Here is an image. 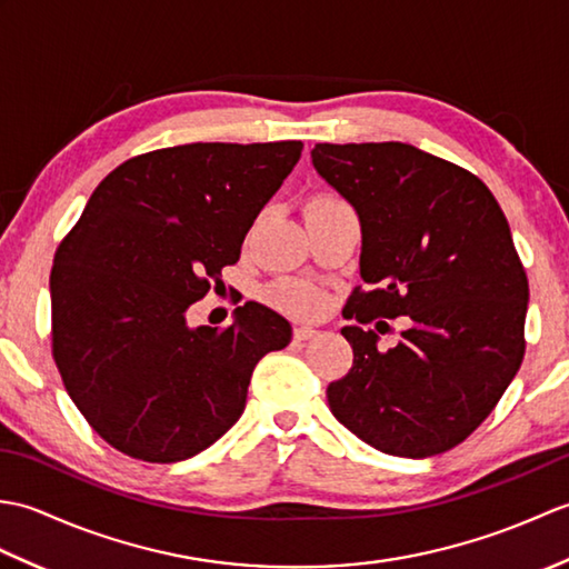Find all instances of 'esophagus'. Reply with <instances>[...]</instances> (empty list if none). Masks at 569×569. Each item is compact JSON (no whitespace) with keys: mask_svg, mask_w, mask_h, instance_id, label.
Returning a JSON list of instances; mask_svg holds the SVG:
<instances>
[{"mask_svg":"<svg viewBox=\"0 0 569 569\" xmlns=\"http://www.w3.org/2000/svg\"><path fill=\"white\" fill-rule=\"evenodd\" d=\"M318 335V330L308 328V325H298V328H293V337L298 342H306V340H312V337Z\"/></svg>","mask_w":569,"mask_h":569,"instance_id":"1","label":"esophagus"}]
</instances>
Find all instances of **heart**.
<instances>
[{"instance_id":"heart-1","label":"heart","mask_w":569,"mask_h":569,"mask_svg":"<svg viewBox=\"0 0 569 569\" xmlns=\"http://www.w3.org/2000/svg\"><path fill=\"white\" fill-rule=\"evenodd\" d=\"M337 198L318 196L310 202H332ZM266 300L278 310L291 312L298 318H318L320 312L328 308V296L322 288L310 281H298V278H281V281L271 283L266 288Z\"/></svg>"}]
</instances>
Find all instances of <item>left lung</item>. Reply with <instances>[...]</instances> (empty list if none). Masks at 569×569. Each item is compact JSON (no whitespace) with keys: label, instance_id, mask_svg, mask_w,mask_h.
Here are the masks:
<instances>
[{"label":"left lung","instance_id":"8db88e82","mask_svg":"<svg viewBox=\"0 0 569 569\" xmlns=\"http://www.w3.org/2000/svg\"><path fill=\"white\" fill-rule=\"evenodd\" d=\"M312 166L361 222L357 286L342 330L355 361L328 386L332 416L398 457L465 442L526 355L528 276L497 198L467 168L410 143H316ZM408 315L381 353L360 325Z\"/></svg>","mask_w":569,"mask_h":569}]
</instances>
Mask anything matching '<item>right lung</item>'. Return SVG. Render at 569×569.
Masks as SVG:
<instances>
[{
	"label": "right lung",
	"instance_id": "add662e5",
	"mask_svg": "<svg viewBox=\"0 0 569 569\" xmlns=\"http://www.w3.org/2000/svg\"><path fill=\"white\" fill-rule=\"evenodd\" d=\"M303 141L186 143L94 188L51 269V352L72 403L114 450L180 462L239 420L259 359L291 342L271 308L190 330L186 310L239 261Z\"/></svg>",
	"mask_w": 569,
	"mask_h": 569
}]
</instances>
